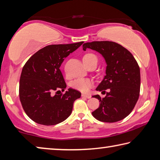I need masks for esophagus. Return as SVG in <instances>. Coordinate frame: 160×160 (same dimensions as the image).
<instances>
[{
    "mask_svg": "<svg viewBox=\"0 0 160 160\" xmlns=\"http://www.w3.org/2000/svg\"><path fill=\"white\" fill-rule=\"evenodd\" d=\"M82 97L89 99V98H91V95H86V94H82Z\"/></svg>",
    "mask_w": 160,
    "mask_h": 160,
    "instance_id": "obj_1",
    "label": "esophagus"
}]
</instances>
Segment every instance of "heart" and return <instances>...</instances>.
Returning <instances> with one entry per match:
<instances>
[{"instance_id": "1", "label": "heart", "mask_w": 160, "mask_h": 160, "mask_svg": "<svg viewBox=\"0 0 160 160\" xmlns=\"http://www.w3.org/2000/svg\"><path fill=\"white\" fill-rule=\"evenodd\" d=\"M82 60L86 66H88L89 65L95 62L98 63V58L92 53H88V54L85 55L82 58ZM92 86V80L88 79V78H78V79L75 80L71 83L72 88L83 93H87L89 92L90 88Z\"/></svg>"}]
</instances>
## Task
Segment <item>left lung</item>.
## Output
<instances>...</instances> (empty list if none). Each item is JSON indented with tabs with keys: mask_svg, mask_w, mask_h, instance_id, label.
<instances>
[{
	"mask_svg": "<svg viewBox=\"0 0 160 160\" xmlns=\"http://www.w3.org/2000/svg\"><path fill=\"white\" fill-rule=\"evenodd\" d=\"M98 52L105 60L106 75L96 90L105 94L98 98L100 104L92 115L99 121L115 122L130 115L138 102L140 89V70L132 53L112 41H93L82 45ZM107 92H106V91Z\"/></svg>",
	"mask_w": 160,
	"mask_h": 160,
	"instance_id": "8db88e82",
	"label": "left lung"
}]
</instances>
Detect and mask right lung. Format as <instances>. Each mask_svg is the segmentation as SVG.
<instances>
[{
	"label": "right lung",
	"instance_id": "1",
	"mask_svg": "<svg viewBox=\"0 0 160 160\" xmlns=\"http://www.w3.org/2000/svg\"><path fill=\"white\" fill-rule=\"evenodd\" d=\"M83 42L65 45H50L35 53L22 68L20 78V100L27 115L43 125L62 122L70 115L73 103L80 98L79 91L66 88L60 65L70 53ZM55 91V95L52 93Z\"/></svg>",
	"mask_w": 160,
	"mask_h": 160
}]
</instances>
